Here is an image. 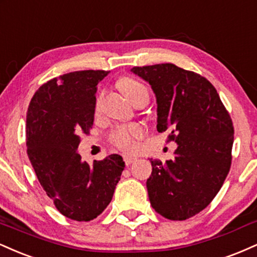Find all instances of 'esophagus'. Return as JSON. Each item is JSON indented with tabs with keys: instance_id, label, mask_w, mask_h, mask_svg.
Returning <instances> with one entry per match:
<instances>
[{
	"instance_id": "1",
	"label": "esophagus",
	"mask_w": 257,
	"mask_h": 257,
	"mask_svg": "<svg viewBox=\"0 0 257 257\" xmlns=\"http://www.w3.org/2000/svg\"><path fill=\"white\" fill-rule=\"evenodd\" d=\"M137 160V158H135V156H130V155H123V161H125L126 165H131L134 164V162Z\"/></svg>"
}]
</instances>
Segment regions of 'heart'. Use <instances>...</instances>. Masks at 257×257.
<instances>
[{
  "label": "heart",
  "instance_id": "b5f03b06",
  "mask_svg": "<svg viewBox=\"0 0 257 257\" xmlns=\"http://www.w3.org/2000/svg\"><path fill=\"white\" fill-rule=\"evenodd\" d=\"M121 87L123 92L127 95L130 99L135 98L136 96L142 92H148L147 87L138 80L132 78H123L121 80ZM102 95L97 99V107L101 103ZM144 130L138 123H130V125L117 126L110 134V142L114 146L123 150V152H134L137 148L138 141L143 137Z\"/></svg>",
  "mask_w": 257,
  "mask_h": 257
}]
</instances>
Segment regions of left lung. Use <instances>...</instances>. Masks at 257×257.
Instances as JSON below:
<instances>
[{
    "instance_id": "obj_1",
    "label": "left lung",
    "mask_w": 257,
    "mask_h": 257,
    "mask_svg": "<svg viewBox=\"0 0 257 257\" xmlns=\"http://www.w3.org/2000/svg\"><path fill=\"white\" fill-rule=\"evenodd\" d=\"M152 86L159 132L177 143L173 160H150L147 180L155 212L185 220L203 210L221 189L231 167L233 125L209 80L173 63L131 68Z\"/></svg>"
}]
</instances>
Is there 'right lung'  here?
Masks as SVG:
<instances>
[{
    "mask_svg": "<svg viewBox=\"0 0 257 257\" xmlns=\"http://www.w3.org/2000/svg\"><path fill=\"white\" fill-rule=\"evenodd\" d=\"M108 71H77L43 84L26 115L27 155L45 194L62 215L97 218L113 198L125 168L117 154L90 166L77 153L93 123L97 84Z\"/></svg>",
    "mask_w": 257,
    "mask_h": 257,
    "instance_id": "right-lung-1",
    "label": "right lung"
}]
</instances>
